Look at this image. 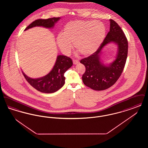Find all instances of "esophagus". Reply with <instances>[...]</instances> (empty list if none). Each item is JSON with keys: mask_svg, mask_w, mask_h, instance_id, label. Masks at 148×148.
<instances>
[{"mask_svg": "<svg viewBox=\"0 0 148 148\" xmlns=\"http://www.w3.org/2000/svg\"><path fill=\"white\" fill-rule=\"evenodd\" d=\"M73 64H75H75H77V63H79V60H77V59H73Z\"/></svg>", "mask_w": 148, "mask_h": 148, "instance_id": "obj_1", "label": "esophagus"}]
</instances>
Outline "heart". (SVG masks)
Returning a JSON list of instances; mask_svg holds the SVG:
<instances>
[{
  "label": "heart",
  "instance_id": "1",
  "mask_svg": "<svg viewBox=\"0 0 148 148\" xmlns=\"http://www.w3.org/2000/svg\"><path fill=\"white\" fill-rule=\"evenodd\" d=\"M106 33V27L100 21H75L64 26L62 34L57 36L56 41L65 53H69L74 44L75 49L82 55L88 56L98 50Z\"/></svg>",
  "mask_w": 148,
  "mask_h": 148
}]
</instances>
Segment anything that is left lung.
<instances>
[{
  "mask_svg": "<svg viewBox=\"0 0 148 148\" xmlns=\"http://www.w3.org/2000/svg\"><path fill=\"white\" fill-rule=\"evenodd\" d=\"M110 30L103 42L94 53L80 60L84 65L85 71L82 80L86 86L95 90H103L114 84L119 78L127 60L128 43L127 38L119 25L110 19ZM118 46L116 59L112 63L106 65L101 61L103 48L109 43Z\"/></svg>",
  "mask_w": 148,
  "mask_h": 148,
  "instance_id": "1",
  "label": "left lung"
}]
</instances>
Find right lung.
I'll return each mask as SVG.
<instances>
[{"label":"right lung","instance_id":"obj_1","mask_svg":"<svg viewBox=\"0 0 148 148\" xmlns=\"http://www.w3.org/2000/svg\"><path fill=\"white\" fill-rule=\"evenodd\" d=\"M60 19V17H54L47 19H37L29 25L24 31L35 27L53 28ZM72 65L73 61L70 58L59 55L56 58V63L52 70L42 77L33 79L26 75L23 71L22 73L27 82L35 89L44 93H53L58 91L64 85L65 79L64 73Z\"/></svg>","mask_w":148,"mask_h":148}]
</instances>
